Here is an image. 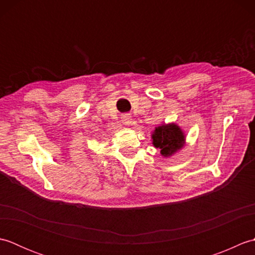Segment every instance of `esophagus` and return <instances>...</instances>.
I'll return each instance as SVG.
<instances>
[{
	"label": "esophagus",
	"instance_id": "34e87169",
	"mask_svg": "<svg viewBox=\"0 0 255 255\" xmlns=\"http://www.w3.org/2000/svg\"><path fill=\"white\" fill-rule=\"evenodd\" d=\"M122 122L124 123V125H127V126H130L132 124V118L130 114H124L122 115Z\"/></svg>",
	"mask_w": 255,
	"mask_h": 255
}]
</instances>
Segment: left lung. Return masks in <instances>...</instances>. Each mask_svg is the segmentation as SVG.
I'll return each mask as SVG.
<instances>
[{
    "label": "left lung",
    "mask_w": 255,
    "mask_h": 255,
    "mask_svg": "<svg viewBox=\"0 0 255 255\" xmlns=\"http://www.w3.org/2000/svg\"><path fill=\"white\" fill-rule=\"evenodd\" d=\"M152 139L154 147L161 150V154L163 156L174 154L185 142L183 131L175 124L162 125L160 127H156Z\"/></svg>",
    "instance_id": "1"
}]
</instances>
